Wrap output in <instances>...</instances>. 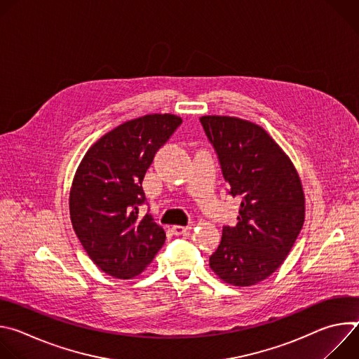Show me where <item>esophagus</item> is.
<instances>
[{
    "label": "esophagus",
    "instance_id": "esophagus-1",
    "mask_svg": "<svg viewBox=\"0 0 359 359\" xmlns=\"http://www.w3.org/2000/svg\"><path fill=\"white\" fill-rule=\"evenodd\" d=\"M191 227L190 226H173L172 227V233L176 234V236H187L190 233Z\"/></svg>",
    "mask_w": 359,
    "mask_h": 359
}]
</instances>
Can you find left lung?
Returning <instances> with one entry per match:
<instances>
[{
	"label": "left lung",
	"mask_w": 359,
	"mask_h": 359,
	"mask_svg": "<svg viewBox=\"0 0 359 359\" xmlns=\"http://www.w3.org/2000/svg\"><path fill=\"white\" fill-rule=\"evenodd\" d=\"M200 122L230 194L240 198L238 223L223 227L210 269L227 284L250 287L270 277L291 251L305 219L302 183L288 155L262 126L219 115Z\"/></svg>",
	"instance_id": "left-lung-1"
}]
</instances>
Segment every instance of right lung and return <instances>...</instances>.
Here are the masks:
<instances>
[{"label":"right lung","instance_id":"obj_1","mask_svg":"<svg viewBox=\"0 0 359 359\" xmlns=\"http://www.w3.org/2000/svg\"><path fill=\"white\" fill-rule=\"evenodd\" d=\"M182 118L150 114L123 122L85 153L69 190L72 227L89 259L104 273L129 280L155 259L166 240L150 215L140 216L142 182L155 153Z\"/></svg>","mask_w":359,"mask_h":359}]
</instances>
